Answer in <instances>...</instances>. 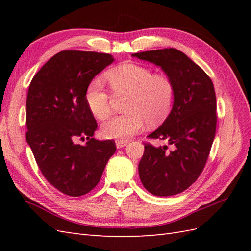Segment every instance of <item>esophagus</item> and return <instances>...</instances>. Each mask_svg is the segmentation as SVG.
<instances>
[{"label": "esophagus", "instance_id": "obj_1", "mask_svg": "<svg viewBox=\"0 0 251 251\" xmlns=\"http://www.w3.org/2000/svg\"><path fill=\"white\" fill-rule=\"evenodd\" d=\"M115 145L117 149H121V148H124L126 145H128V141L127 140H122V139H117L115 141Z\"/></svg>", "mask_w": 251, "mask_h": 251}]
</instances>
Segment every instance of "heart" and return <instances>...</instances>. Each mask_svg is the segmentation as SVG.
<instances>
[{"instance_id": "heart-1", "label": "heart", "mask_w": 251, "mask_h": 251, "mask_svg": "<svg viewBox=\"0 0 251 251\" xmlns=\"http://www.w3.org/2000/svg\"><path fill=\"white\" fill-rule=\"evenodd\" d=\"M116 96L127 94L124 114L115 115L101 125V134L110 139L126 140L140 131L146 122L157 125L169 114L175 97L174 83L167 75L134 62L116 66L105 73ZM85 100L90 112L100 120L111 113L112 96L99 78L88 84Z\"/></svg>"}]
</instances>
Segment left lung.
<instances>
[{
	"mask_svg": "<svg viewBox=\"0 0 251 251\" xmlns=\"http://www.w3.org/2000/svg\"><path fill=\"white\" fill-rule=\"evenodd\" d=\"M162 68L175 87L173 109L161 127L148 137L173 146L145 143L139 163L143 186L156 196L179 194L194 183L205 167L217 126L214 84L201 67L176 49L132 54Z\"/></svg>",
	"mask_w": 251,
	"mask_h": 251,
	"instance_id": "left-lung-1",
	"label": "left lung"
}]
</instances>
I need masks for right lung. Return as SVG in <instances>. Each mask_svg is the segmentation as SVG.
<instances>
[{
	"instance_id": "obj_1",
	"label": "right lung",
	"mask_w": 251,
	"mask_h": 251,
	"mask_svg": "<svg viewBox=\"0 0 251 251\" xmlns=\"http://www.w3.org/2000/svg\"><path fill=\"white\" fill-rule=\"evenodd\" d=\"M114 58L95 51L63 50L40 69L26 97L25 139L45 179L69 196L92 191L116 146L93 138L97 122L85 100L88 84ZM85 140V145L76 140Z\"/></svg>"
}]
</instances>
